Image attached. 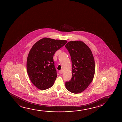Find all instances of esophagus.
I'll list each match as a JSON object with an SVG mask.
<instances>
[{
    "label": "esophagus",
    "instance_id": "1",
    "mask_svg": "<svg viewBox=\"0 0 122 122\" xmlns=\"http://www.w3.org/2000/svg\"><path fill=\"white\" fill-rule=\"evenodd\" d=\"M62 72H63V71H62V70H61L59 71V73L60 74H62Z\"/></svg>",
    "mask_w": 122,
    "mask_h": 122
}]
</instances>
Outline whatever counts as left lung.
Segmentation results:
<instances>
[{"mask_svg":"<svg viewBox=\"0 0 122 122\" xmlns=\"http://www.w3.org/2000/svg\"><path fill=\"white\" fill-rule=\"evenodd\" d=\"M71 58L72 78L65 82L67 90L73 93L85 90L93 80L95 64L91 50L80 41L68 42L65 45Z\"/></svg>","mask_w":122,"mask_h":122,"instance_id":"1","label":"left lung"}]
</instances>
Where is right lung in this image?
<instances>
[{
    "label": "right lung",
    "instance_id": "obj_1",
    "mask_svg": "<svg viewBox=\"0 0 122 122\" xmlns=\"http://www.w3.org/2000/svg\"><path fill=\"white\" fill-rule=\"evenodd\" d=\"M67 42L66 40L44 38L32 47L27 58V72L37 88L45 90L53 85L57 77L53 56Z\"/></svg>",
    "mask_w": 122,
    "mask_h": 122
}]
</instances>
